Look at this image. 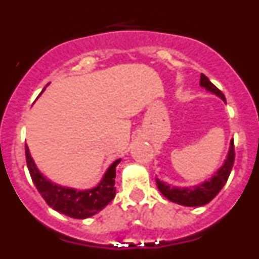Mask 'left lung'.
<instances>
[{"instance_id": "1", "label": "left lung", "mask_w": 259, "mask_h": 259, "mask_svg": "<svg viewBox=\"0 0 259 259\" xmlns=\"http://www.w3.org/2000/svg\"><path fill=\"white\" fill-rule=\"evenodd\" d=\"M200 85L203 89H206L207 92L218 96L221 100L226 101L223 93L203 74H201ZM233 161H235V150H233V140H231L230 149H228L227 157L224 159L223 164L215 171L214 175L209 180L198 183V184L193 185V187H183V188L182 187L167 184V183L162 182L158 178L155 179V183H157L159 192L163 194L167 200H170L171 202L179 203V205H183V206L189 207L203 206V205L209 203L219 193V191L223 188L224 184L227 183L228 176H230L231 170H232Z\"/></svg>"}]
</instances>
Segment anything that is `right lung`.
Segmentation results:
<instances>
[{"instance_id": "right-lung-1", "label": "right lung", "mask_w": 259, "mask_h": 259, "mask_svg": "<svg viewBox=\"0 0 259 259\" xmlns=\"http://www.w3.org/2000/svg\"><path fill=\"white\" fill-rule=\"evenodd\" d=\"M45 91V88H44ZM42 93V92H41ZM26 159L32 182L42 196L45 202L61 214L71 218L85 219L101 211L107 203L115 197V175L116 166L122 159L119 158L110 164L101 182L89 189H76L63 187L49 180L36 166L28 146L26 145Z\"/></svg>"}]
</instances>
